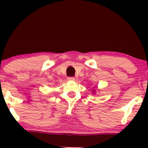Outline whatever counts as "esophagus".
Segmentation results:
<instances>
[{"label":"esophagus","mask_w":148,"mask_h":148,"mask_svg":"<svg viewBox=\"0 0 148 148\" xmlns=\"http://www.w3.org/2000/svg\"><path fill=\"white\" fill-rule=\"evenodd\" d=\"M67 80H68V81H71V82H73V81H74V80H75V79H74V77H68V78H67Z\"/></svg>","instance_id":"obj_1"}]
</instances>
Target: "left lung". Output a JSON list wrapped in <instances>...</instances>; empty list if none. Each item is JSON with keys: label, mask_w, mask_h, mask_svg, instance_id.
<instances>
[{"label": "left lung", "mask_w": 148, "mask_h": 148, "mask_svg": "<svg viewBox=\"0 0 148 148\" xmlns=\"http://www.w3.org/2000/svg\"><path fill=\"white\" fill-rule=\"evenodd\" d=\"M93 92H94V91H93Z\"/></svg>", "instance_id": "8db88e82"}]
</instances>
